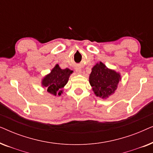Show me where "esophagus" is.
<instances>
[{
	"label": "esophagus",
	"instance_id": "34e87169",
	"mask_svg": "<svg viewBox=\"0 0 153 153\" xmlns=\"http://www.w3.org/2000/svg\"><path fill=\"white\" fill-rule=\"evenodd\" d=\"M75 71H76V72L77 73V74H81V69L80 68H75Z\"/></svg>",
	"mask_w": 153,
	"mask_h": 153
}]
</instances>
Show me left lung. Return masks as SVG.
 I'll use <instances>...</instances> for the list:
<instances>
[{"label":"left lung","instance_id":"obj_1","mask_svg":"<svg viewBox=\"0 0 153 153\" xmlns=\"http://www.w3.org/2000/svg\"><path fill=\"white\" fill-rule=\"evenodd\" d=\"M91 70L89 83L94 94L102 99H107L116 91L121 81L120 74L108 68L102 62L96 63Z\"/></svg>","mask_w":153,"mask_h":153}]
</instances>
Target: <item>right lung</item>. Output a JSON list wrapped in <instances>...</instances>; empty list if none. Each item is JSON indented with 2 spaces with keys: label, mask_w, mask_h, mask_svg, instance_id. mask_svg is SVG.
<instances>
[{
  "label": "right lung",
  "mask_w": 153,
  "mask_h": 153,
  "mask_svg": "<svg viewBox=\"0 0 153 153\" xmlns=\"http://www.w3.org/2000/svg\"><path fill=\"white\" fill-rule=\"evenodd\" d=\"M73 71L66 68L62 70L58 64L51 70V72L42 79V86L47 89V92L54 96H60L62 94V88L68 82Z\"/></svg>",
  "instance_id": "1"
}]
</instances>
